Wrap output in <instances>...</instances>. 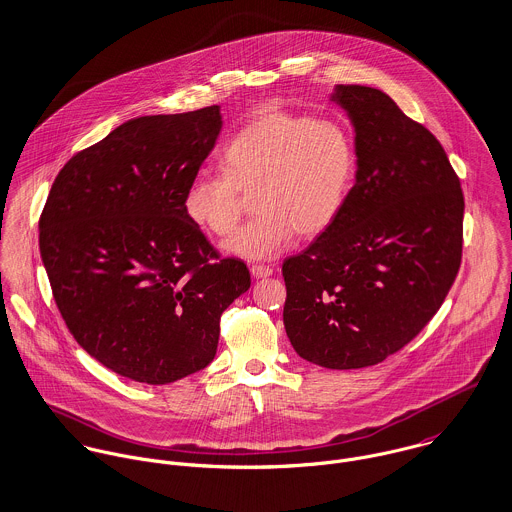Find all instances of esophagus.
Returning <instances> with one entry per match:
<instances>
[{"label": "esophagus", "instance_id": "1", "mask_svg": "<svg viewBox=\"0 0 512 512\" xmlns=\"http://www.w3.org/2000/svg\"><path fill=\"white\" fill-rule=\"evenodd\" d=\"M250 272H252V276L254 278H268V276H272L274 274V270L270 268V266H262V264H254L252 268H250Z\"/></svg>", "mask_w": 512, "mask_h": 512}]
</instances>
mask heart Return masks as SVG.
Segmentation results:
<instances>
[{"mask_svg": "<svg viewBox=\"0 0 512 512\" xmlns=\"http://www.w3.org/2000/svg\"><path fill=\"white\" fill-rule=\"evenodd\" d=\"M224 169L199 171L187 185L183 209L211 234H230L254 193L258 215L226 244L228 254L270 260L295 232L329 230L353 193L359 155L351 130L333 118L268 110L224 147Z\"/></svg>", "mask_w": 512, "mask_h": 512, "instance_id": "b5f03b06", "label": "heart"}]
</instances>
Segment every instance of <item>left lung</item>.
Here are the masks:
<instances>
[{
	"label": "left lung",
	"mask_w": 512,
	"mask_h": 512,
	"mask_svg": "<svg viewBox=\"0 0 512 512\" xmlns=\"http://www.w3.org/2000/svg\"><path fill=\"white\" fill-rule=\"evenodd\" d=\"M359 169L337 222L284 266V325L313 365H378L438 313L461 266L463 191L445 149L378 88L339 84Z\"/></svg>",
	"instance_id": "8db88e82"
}]
</instances>
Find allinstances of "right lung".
I'll use <instances>...</instances> for the list:
<instances>
[{
  "instance_id": "1",
  "label": "right lung",
  "mask_w": 512,
  "mask_h": 512,
  "mask_svg": "<svg viewBox=\"0 0 512 512\" xmlns=\"http://www.w3.org/2000/svg\"><path fill=\"white\" fill-rule=\"evenodd\" d=\"M219 106L134 118L73 155L39 219V248L76 343L136 382L169 384L217 355L222 311L250 288L187 217L217 144Z\"/></svg>"
}]
</instances>
